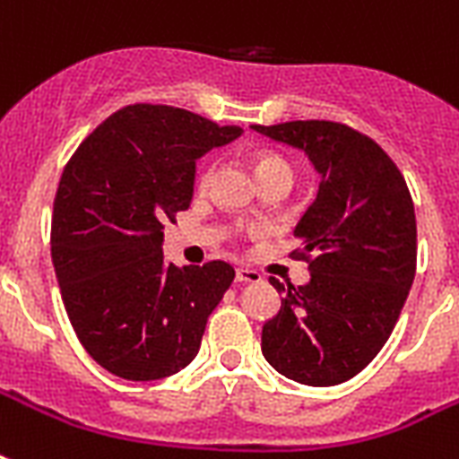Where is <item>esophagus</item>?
Segmentation results:
<instances>
[{"mask_svg": "<svg viewBox=\"0 0 459 459\" xmlns=\"http://www.w3.org/2000/svg\"><path fill=\"white\" fill-rule=\"evenodd\" d=\"M236 281L238 283H259L262 276H259V272H255V269L240 266V269H236Z\"/></svg>", "mask_w": 459, "mask_h": 459, "instance_id": "1", "label": "esophagus"}]
</instances>
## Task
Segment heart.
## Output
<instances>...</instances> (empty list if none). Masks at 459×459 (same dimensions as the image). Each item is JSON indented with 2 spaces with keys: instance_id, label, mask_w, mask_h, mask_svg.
<instances>
[{
  "instance_id": "heart-1",
  "label": "heart",
  "mask_w": 459,
  "mask_h": 459,
  "mask_svg": "<svg viewBox=\"0 0 459 459\" xmlns=\"http://www.w3.org/2000/svg\"><path fill=\"white\" fill-rule=\"evenodd\" d=\"M214 173H216V164L207 161V164H202V169L197 171V178H195V187H197V193H207L212 183H214ZM257 173L259 178H264V176H272V173H286L293 178V166L288 159H283L281 154L276 152H264L257 157ZM240 229H233V236H238Z\"/></svg>"
}]
</instances>
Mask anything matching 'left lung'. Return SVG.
<instances>
[{"mask_svg":"<svg viewBox=\"0 0 459 459\" xmlns=\"http://www.w3.org/2000/svg\"><path fill=\"white\" fill-rule=\"evenodd\" d=\"M255 131L305 150L319 195L295 229L309 283H279V314L262 328V352L307 385L348 381L395 328L417 272V219L403 173L378 143L335 121H286Z\"/></svg>","mask_w":459,"mask_h":459,"instance_id":"8db88e82","label":"left lung"}]
</instances>
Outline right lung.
Masks as SVG:
<instances>
[{
  "label": "right lung",
  "instance_id": "1",
  "mask_svg": "<svg viewBox=\"0 0 459 459\" xmlns=\"http://www.w3.org/2000/svg\"><path fill=\"white\" fill-rule=\"evenodd\" d=\"M238 126L166 104H128L82 140L61 173L52 262L78 341L100 367L157 381L193 362L233 266L166 264L164 226L193 200L195 159Z\"/></svg>",
  "mask_w": 459,
  "mask_h": 459
}]
</instances>
